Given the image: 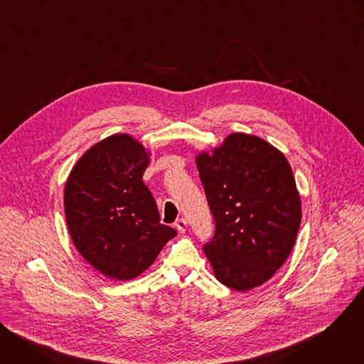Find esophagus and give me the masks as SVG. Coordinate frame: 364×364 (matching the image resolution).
Wrapping results in <instances>:
<instances>
[{
  "mask_svg": "<svg viewBox=\"0 0 364 364\" xmlns=\"http://www.w3.org/2000/svg\"><path fill=\"white\" fill-rule=\"evenodd\" d=\"M174 226L177 228V230H178L180 233H184L186 229H187V220H186L184 218H180V219L176 222Z\"/></svg>",
  "mask_w": 364,
  "mask_h": 364,
  "instance_id": "obj_1",
  "label": "esophagus"
}]
</instances>
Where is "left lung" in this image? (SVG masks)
I'll return each mask as SVG.
<instances>
[{"label":"left lung","instance_id":"left-lung-1","mask_svg":"<svg viewBox=\"0 0 364 364\" xmlns=\"http://www.w3.org/2000/svg\"><path fill=\"white\" fill-rule=\"evenodd\" d=\"M197 168L215 220L203 245L219 282L249 291L274 277L289 256L301 200L284 154L247 134H232Z\"/></svg>","mask_w":364,"mask_h":364}]
</instances>
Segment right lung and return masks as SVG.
Returning <instances> with one entry per match:
<instances>
[{
    "label": "right lung",
    "mask_w": 364,
    "mask_h": 364,
    "mask_svg": "<svg viewBox=\"0 0 364 364\" xmlns=\"http://www.w3.org/2000/svg\"><path fill=\"white\" fill-rule=\"evenodd\" d=\"M148 154L132 136H108L87 149L65 187V213L79 253L100 274L128 281L152 265L177 232L160 223L142 181Z\"/></svg>",
    "instance_id": "obj_1"
}]
</instances>
